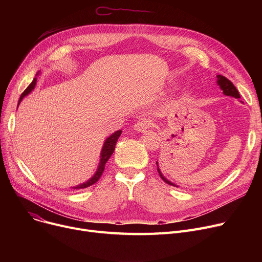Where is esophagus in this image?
Segmentation results:
<instances>
[{
    "label": "esophagus",
    "mask_w": 262,
    "mask_h": 262,
    "mask_svg": "<svg viewBox=\"0 0 262 262\" xmlns=\"http://www.w3.org/2000/svg\"><path fill=\"white\" fill-rule=\"evenodd\" d=\"M149 125H150L149 121L141 120V121H138V122L135 124L134 129L137 130V132H139V133H143V132H145L149 127Z\"/></svg>",
    "instance_id": "1"
}]
</instances>
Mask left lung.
<instances>
[{"label":"left lung","instance_id":"left-lung-1","mask_svg":"<svg viewBox=\"0 0 262 262\" xmlns=\"http://www.w3.org/2000/svg\"><path fill=\"white\" fill-rule=\"evenodd\" d=\"M216 84L220 86V88H221V90L223 91V93L225 94V95H227V96H232V98H235V99H240V94H239V91L237 90V88L233 86V84L232 82L229 80V79H227L225 76H223V75H216ZM156 164H157V171H158V173H159V175H160V177H161V180H163L164 182H166L167 184H169V185H171V186H174V187H178V186H176L175 184H173V183H171L170 181H168L166 177H164L163 175H162V173H161V171H160V169H159V167H158V162H156Z\"/></svg>","mask_w":262,"mask_h":262}]
</instances>
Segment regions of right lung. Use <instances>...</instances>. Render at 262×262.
I'll return each mask as SVG.
<instances>
[{
  "mask_svg": "<svg viewBox=\"0 0 262 262\" xmlns=\"http://www.w3.org/2000/svg\"><path fill=\"white\" fill-rule=\"evenodd\" d=\"M38 74H39V72L37 73V75H38ZM36 84H37V77H35V78L33 79V81L31 82V85H30L29 87H27V88L24 90V92L21 94L19 103H18V106H19V104L21 103V101L25 98V96L29 95V94L34 90ZM121 133H122V130H117V132H115L113 135H110V136L108 137V138L105 140V142H104V144H103V147H102V150H101V156H100L101 159H100L99 167H98V169H96L94 175L90 178V180H88L87 182L82 183V184H80V185H77V186H75V187H72V189H84V188H87V187L92 186L93 184H95L96 182H98V181L100 180V177H101V175H102V173H103V171H104V169H105L106 162L108 161V159L110 158V156H112L113 153H114L115 147H116V143H117V141H118V139H119V137H120Z\"/></svg>",
  "mask_w": 262,
  "mask_h": 262,
  "instance_id": "1",
  "label": "right lung"
}]
</instances>
